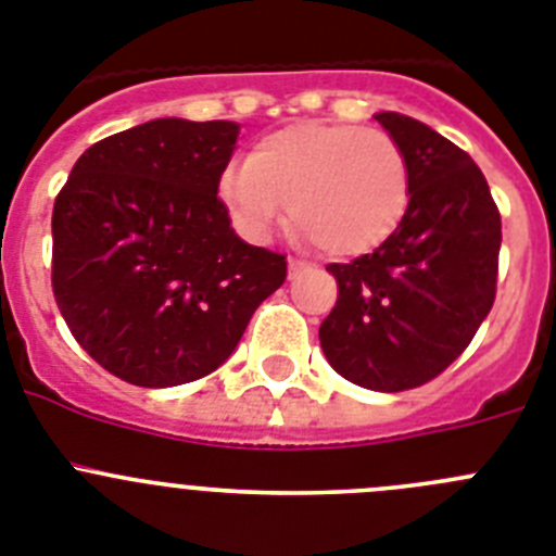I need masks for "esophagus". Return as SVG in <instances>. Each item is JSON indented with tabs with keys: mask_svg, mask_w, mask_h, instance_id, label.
<instances>
[{
	"mask_svg": "<svg viewBox=\"0 0 556 556\" xmlns=\"http://www.w3.org/2000/svg\"><path fill=\"white\" fill-rule=\"evenodd\" d=\"M303 267H306V262H301V258H289V275H298Z\"/></svg>",
	"mask_w": 556,
	"mask_h": 556,
	"instance_id": "1",
	"label": "esophagus"
}]
</instances>
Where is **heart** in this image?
Listing matches in <instances>:
<instances>
[{
  "instance_id": "b5f03b06",
  "label": "heart",
  "mask_w": 556,
  "mask_h": 556,
  "mask_svg": "<svg viewBox=\"0 0 556 556\" xmlns=\"http://www.w3.org/2000/svg\"><path fill=\"white\" fill-rule=\"evenodd\" d=\"M219 200L253 242L287 214L331 255L376 250L409 205V164L392 136L376 127L298 122L264 136L248 161L219 172Z\"/></svg>"
}]
</instances>
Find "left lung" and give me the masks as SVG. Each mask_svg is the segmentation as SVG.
<instances>
[{"label": "left lung", "instance_id": "left-lung-1", "mask_svg": "<svg viewBox=\"0 0 556 556\" xmlns=\"http://www.w3.org/2000/svg\"><path fill=\"white\" fill-rule=\"evenodd\" d=\"M376 119L406 155L409 205L372 253L328 267L339 301L320 345L353 384L401 392L440 376L493 308L501 217L468 152L404 113Z\"/></svg>", "mask_w": 556, "mask_h": 556}]
</instances>
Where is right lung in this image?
<instances>
[{"label": "right lung", "mask_w": 556, "mask_h": 556, "mask_svg": "<svg viewBox=\"0 0 556 556\" xmlns=\"http://www.w3.org/2000/svg\"><path fill=\"white\" fill-rule=\"evenodd\" d=\"M236 122L152 119L77 159L52 211V289L108 372L178 387L217 370L287 258L248 244L217 198Z\"/></svg>", "instance_id": "add662e5"}]
</instances>
